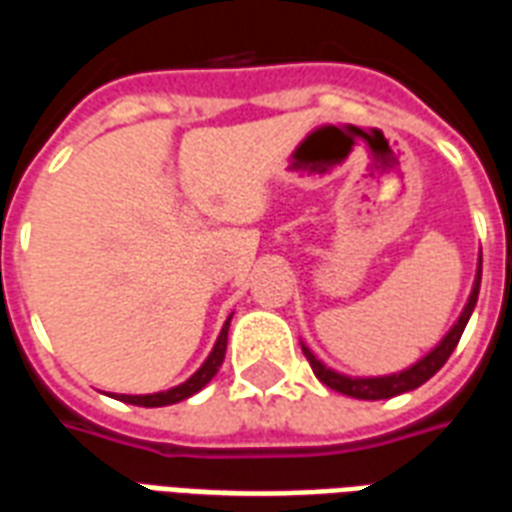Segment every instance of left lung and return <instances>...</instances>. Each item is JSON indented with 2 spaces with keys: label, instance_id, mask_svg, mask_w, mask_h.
<instances>
[{
  "label": "left lung",
  "instance_id": "8db88e82",
  "mask_svg": "<svg viewBox=\"0 0 512 512\" xmlns=\"http://www.w3.org/2000/svg\"><path fill=\"white\" fill-rule=\"evenodd\" d=\"M480 277H483V255H480V263H477V277H474L472 293H469V301H466V307H463L461 318L452 323V329L444 337H441V343L428 351V354L419 359L417 365L406 367V370H400V373H392V376H373V378H354V376H343V373H337L332 367H326L318 359V356L312 354L307 345L301 343V351L307 356V362H310L312 373L318 376V381L334 389V392H343L348 397H356V400H386V397H395L403 395V392H411V389H417L428 381L430 376H436L444 362L450 359V354L455 351V345L461 340L463 329H466V323L472 318L474 304H477V293H480Z\"/></svg>",
  "mask_w": 512,
  "mask_h": 512
}]
</instances>
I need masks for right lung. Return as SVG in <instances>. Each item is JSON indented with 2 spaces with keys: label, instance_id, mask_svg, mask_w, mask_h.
<instances>
[{
  "label": "right lung",
  "instance_id": "add662e5",
  "mask_svg": "<svg viewBox=\"0 0 512 512\" xmlns=\"http://www.w3.org/2000/svg\"><path fill=\"white\" fill-rule=\"evenodd\" d=\"M233 318V315H230ZM230 318L224 321L222 332L216 337V345H213V351L208 354V359L202 362L200 370L194 373L191 378H186L183 384L172 386L167 392H153V395H120L117 400H123V403H131V406H145V408H158V406H172V403H180V400H186V397L197 395L202 386L208 384L216 373H219V367L224 362V351H227V329H230Z\"/></svg>",
  "mask_w": 512,
  "mask_h": 512
}]
</instances>
